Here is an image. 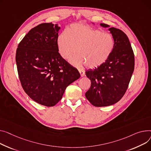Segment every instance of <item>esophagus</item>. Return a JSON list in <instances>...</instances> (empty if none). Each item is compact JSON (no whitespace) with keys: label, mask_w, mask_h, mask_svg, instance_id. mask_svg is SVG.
Wrapping results in <instances>:
<instances>
[{"label":"esophagus","mask_w":151,"mask_h":151,"mask_svg":"<svg viewBox=\"0 0 151 151\" xmlns=\"http://www.w3.org/2000/svg\"><path fill=\"white\" fill-rule=\"evenodd\" d=\"M79 72L80 75H81V77H83V76H84L85 75V72L84 71H83V70H79Z\"/></svg>","instance_id":"34e87169"}]
</instances>
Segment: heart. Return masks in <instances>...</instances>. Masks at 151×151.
Listing matches in <instances>:
<instances>
[{
    "label": "heart",
    "instance_id": "obj_1",
    "mask_svg": "<svg viewBox=\"0 0 151 151\" xmlns=\"http://www.w3.org/2000/svg\"><path fill=\"white\" fill-rule=\"evenodd\" d=\"M58 51L65 60H69L76 51L78 54L71 63L76 67L86 65L95 68L103 65L112 55L115 47L113 36L99 29L80 24H73L65 33L58 38Z\"/></svg>",
    "mask_w": 151,
    "mask_h": 151
}]
</instances>
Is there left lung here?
<instances>
[{"instance_id":"left-lung-1","label":"left lung","mask_w":151,"mask_h":151,"mask_svg":"<svg viewBox=\"0 0 151 151\" xmlns=\"http://www.w3.org/2000/svg\"><path fill=\"white\" fill-rule=\"evenodd\" d=\"M101 27H109L105 24ZM115 40L114 50L101 65L86 72L91 86L85 95L96 107L111 106L125 94L134 70L135 58L127 35L121 29L109 28Z\"/></svg>"}]
</instances>
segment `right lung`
Returning <instances> with one entry per match:
<instances>
[{"label":"right lung","mask_w":151,"mask_h":151,"mask_svg":"<svg viewBox=\"0 0 151 151\" xmlns=\"http://www.w3.org/2000/svg\"><path fill=\"white\" fill-rule=\"evenodd\" d=\"M61 27L43 23L30 29L18 45L16 62L25 92L47 107L61 99L66 87L80 78L78 70L58 52Z\"/></svg>","instance_id":"1"}]
</instances>
